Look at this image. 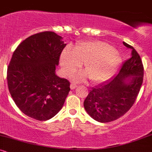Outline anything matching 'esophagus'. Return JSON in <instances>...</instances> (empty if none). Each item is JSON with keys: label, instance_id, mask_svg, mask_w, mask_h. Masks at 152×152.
Listing matches in <instances>:
<instances>
[{"label": "esophagus", "instance_id": "1", "mask_svg": "<svg viewBox=\"0 0 152 152\" xmlns=\"http://www.w3.org/2000/svg\"><path fill=\"white\" fill-rule=\"evenodd\" d=\"M76 86H77V85L74 83H71L70 84V88H71V89H72V90L74 89V88H76Z\"/></svg>", "mask_w": 152, "mask_h": 152}]
</instances>
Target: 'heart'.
Returning a JSON list of instances; mask_svg holds the SVG:
<instances>
[{"instance_id":"heart-1","label":"heart","mask_w":152,"mask_h":152,"mask_svg":"<svg viewBox=\"0 0 152 152\" xmlns=\"http://www.w3.org/2000/svg\"><path fill=\"white\" fill-rule=\"evenodd\" d=\"M117 50L107 43L99 41H84L65 50L61 56L60 64L64 73L71 76L83 64L85 74L75 76L83 79L86 76L92 83H98L106 80L121 63Z\"/></svg>"}]
</instances>
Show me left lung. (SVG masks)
I'll return each instance as SVG.
<instances>
[{
	"mask_svg": "<svg viewBox=\"0 0 152 152\" xmlns=\"http://www.w3.org/2000/svg\"><path fill=\"white\" fill-rule=\"evenodd\" d=\"M131 58L120 68L118 74L90 90L83 102L91 118L101 123L114 121L126 114L135 102L142 86L144 67L140 56L132 46Z\"/></svg>",
	"mask_w": 152,
	"mask_h": 152,
	"instance_id": "left-lung-1",
	"label": "left lung"
}]
</instances>
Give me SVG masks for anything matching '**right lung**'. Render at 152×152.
Here are the masks:
<instances>
[{"instance_id": "1", "label": "right lung", "mask_w": 152, "mask_h": 152, "mask_svg": "<svg viewBox=\"0 0 152 152\" xmlns=\"http://www.w3.org/2000/svg\"><path fill=\"white\" fill-rule=\"evenodd\" d=\"M62 39L51 31L29 36L13 52L7 70L15 104L24 114L38 121L58 114L70 91L69 81L56 74L66 46Z\"/></svg>"}]
</instances>
